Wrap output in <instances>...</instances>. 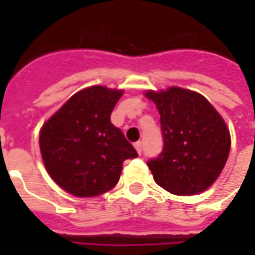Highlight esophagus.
Returning <instances> with one entry per match:
<instances>
[{
	"mask_svg": "<svg viewBox=\"0 0 255 255\" xmlns=\"http://www.w3.org/2000/svg\"><path fill=\"white\" fill-rule=\"evenodd\" d=\"M135 146V149H136V151H138L139 154L142 153V142H136V143L133 144Z\"/></svg>",
	"mask_w": 255,
	"mask_h": 255,
	"instance_id": "esophagus-1",
	"label": "esophagus"
}]
</instances>
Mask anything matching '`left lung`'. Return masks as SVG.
Instances as JSON below:
<instances>
[{
	"label": "left lung",
	"instance_id": "8db88e82",
	"mask_svg": "<svg viewBox=\"0 0 255 255\" xmlns=\"http://www.w3.org/2000/svg\"><path fill=\"white\" fill-rule=\"evenodd\" d=\"M160 113L164 147L147 161L154 182L175 195H194L210 187L231 149L227 124L203 95L169 87L147 91Z\"/></svg>",
	"mask_w": 255,
	"mask_h": 255
}]
</instances>
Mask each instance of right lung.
I'll use <instances>...</instances> for the list:
<instances>
[{"label":"right lung","mask_w":255,"mask_h":255,"mask_svg":"<svg viewBox=\"0 0 255 255\" xmlns=\"http://www.w3.org/2000/svg\"><path fill=\"white\" fill-rule=\"evenodd\" d=\"M122 90L93 86L72 95L41 129L46 171L75 197H97L115 187L123 162L136 150L111 123Z\"/></svg>","instance_id":"add662e5"}]
</instances>
